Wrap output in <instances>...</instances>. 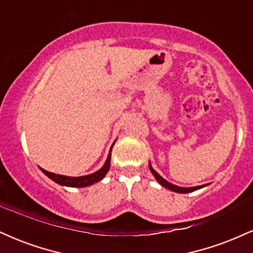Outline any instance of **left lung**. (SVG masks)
<instances>
[{
    "instance_id": "1",
    "label": "left lung",
    "mask_w": 253,
    "mask_h": 253,
    "mask_svg": "<svg viewBox=\"0 0 253 253\" xmlns=\"http://www.w3.org/2000/svg\"><path fill=\"white\" fill-rule=\"evenodd\" d=\"M149 167H150V171L152 172V174H154V176H155V178L157 179V182L160 183L161 185H163L164 188H167V189L171 190V191L178 192V193H189V192L196 191V190L201 189V188H203V186H205V185H199V186H195V188H180V186L173 185V184H171V183H169V182H167V180H165V179L163 178V177H161L160 174H158L157 172H156V171H155L154 169H152L151 165H149Z\"/></svg>"
}]
</instances>
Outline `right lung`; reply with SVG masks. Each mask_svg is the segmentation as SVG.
I'll use <instances>...</instances> for the list:
<instances>
[{
  "mask_svg": "<svg viewBox=\"0 0 253 253\" xmlns=\"http://www.w3.org/2000/svg\"><path fill=\"white\" fill-rule=\"evenodd\" d=\"M111 150H112V146L110 149V152H109L107 161H105L104 165H103V168H101L98 171H96V172L88 174V176L68 177V176H62V174H56V173L49 172V171L42 169V168H41V170H42V172L45 173L49 178L52 179L57 184H61V185L73 186V188H84V186H89V185H91V184L97 183L101 179L104 178V176L109 171V168H110Z\"/></svg>",
  "mask_w": 253,
  "mask_h": 253,
  "instance_id": "add662e5",
  "label": "right lung"
}]
</instances>
